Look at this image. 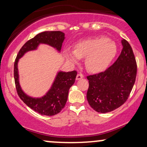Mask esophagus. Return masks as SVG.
Returning a JSON list of instances; mask_svg holds the SVG:
<instances>
[{
    "instance_id": "esophagus-1",
    "label": "esophagus",
    "mask_w": 147,
    "mask_h": 147,
    "mask_svg": "<svg viewBox=\"0 0 147 147\" xmlns=\"http://www.w3.org/2000/svg\"><path fill=\"white\" fill-rule=\"evenodd\" d=\"M83 77H84V75H82V74L79 73V74H77V77H76V79H77V80H80V79H83Z\"/></svg>"
}]
</instances>
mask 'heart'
I'll use <instances>...</instances> for the list:
<instances>
[{"instance_id":"heart-1","label":"heart","mask_w":147,"mask_h":147,"mask_svg":"<svg viewBox=\"0 0 147 147\" xmlns=\"http://www.w3.org/2000/svg\"><path fill=\"white\" fill-rule=\"evenodd\" d=\"M117 52L115 42L105 36H97L83 40L77 43L75 50H65V55L72 63L79 59H85L86 68L89 72L98 73L104 71L114 59Z\"/></svg>"}]
</instances>
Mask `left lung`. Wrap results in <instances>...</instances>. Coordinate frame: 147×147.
<instances>
[{
    "instance_id": "1",
    "label": "left lung",
    "mask_w": 147,
    "mask_h": 147,
    "mask_svg": "<svg viewBox=\"0 0 147 147\" xmlns=\"http://www.w3.org/2000/svg\"><path fill=\"white\" fill-rule=\"evenodd\" d=\"M121 54L105 71L87 76V100L95 111L102 113L115 110L129 98L136 82L137 63L132 48L122 40Z\"/></svg>"
}]
</instances>
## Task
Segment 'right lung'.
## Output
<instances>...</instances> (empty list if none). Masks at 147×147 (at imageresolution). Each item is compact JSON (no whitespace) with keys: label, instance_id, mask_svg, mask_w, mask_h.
<instances>
[{"label":"right lung","instance_id":"obj_1","mask_svg":"<svg viewBox=\"0 0 147 147\" xmlns=\"http://www.w3.org/2000/svg\"><path fill=\"white\" fill-rule=\"evenodd\" d=\"M64 38V33L60 31H47L38 34L22 46L14 61V77L18 95L30 109L43 115H55L63 109L68 99L69 89L75 83L77 72L76 70L68 72H59L46 95L41 98H32L25 95L19 85L18 61L25 52L36 50L39 43L48 44L60 51Z\"/></svg>","mask_w":147,"mask_h":147}]
</instances>
